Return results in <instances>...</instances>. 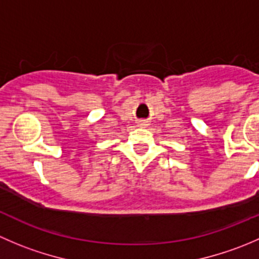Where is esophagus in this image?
<instances>
[{
	"label": "esophagus",
	"mask_w": 259,
	"mask_h": 259,
	"mask_svg": "<svg viewBox=\"0 0 259 259\" xmlns=\"http://www.w3.org/2000/svg\"><path fill=\"white\" fill-rule=\"evenodd\" d=\"M148 121H146V120H139V121H138V126H140V127H146L148 126Z\"/></svg>",
	"instance_id": "esophagus-1"
}]
</instances>
